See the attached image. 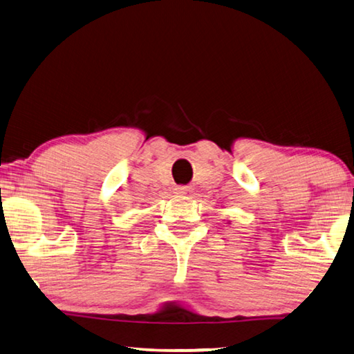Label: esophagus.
Returning a JSON list of instances; mask_svg holds the SVG:
<instances>
[{
    "instance_id": "34e87169",
    "label": "esophagus",
    "mask_w": 354,
    "mask_h": 354,
    "mask_svg": "<svg viewBox=\"0 0 354 354\" xmlns=\"http://www.w3.org/2000/svg\"><path fill=\"white\" fill-rule=\"evenodd\" d=\"M176 194L180 196V197H187V199H191V197H193V194H194V189L191 187H177Z\"/></svg>"
}]
</instances>
